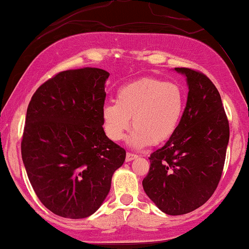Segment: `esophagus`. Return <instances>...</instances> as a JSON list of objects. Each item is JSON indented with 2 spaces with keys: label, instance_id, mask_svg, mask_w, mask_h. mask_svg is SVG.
Returning <instances> with one entry per match:
<instances>
[{
  "label": "esophagus",
  "instance_id": "1",
  "mask_svg": "<svg viewBox=\"0 0 249 249\" xmlns=\"http://www.w3.org/2000/svg\"><path fill=\"white\" fill-rule=\"evenodd\" d=\"M136 158H138V156H137V154H133V153H126V161H131V160H133V159H136Z\"/></svg>",
  "mask_w": 249,
  "mask_h": 249
}]
</instances>
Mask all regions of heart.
Returning a JSON list of instances; mask_svg holds the SVG:
<instances>
[{
    "instance_id": "1",
    "label": "heart",
    "mask_w": 249,
    "mask_h": 249,
    "mask_svg": "<svg viewBox=\"0 0 249 249\" xmlns=\"http://www.w3.org/2000/svg\"><path fill=\"white\" fill-rule=\"evenodd\" d=\"M186 95L180 85L145 77L123 85L116 102L102 108V124L108 139L119 142L131 126L128 145L144 148L168 141L178 130L185 111Z\"/></svg>"
}]
</instances>
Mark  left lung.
<instances>
[{
    "mask_svg": "<svg viewBox=\"0 0 249 249\" xmlns=\"http://www.w3.org/2000/svg\"><path fill=\"white\" fill-rule=\"evenodd\" d=\"M174 70L186 77V107L176 133L148 158L142 187L161 212L181 215L202 206L218 186L230 125L219 91L208 77L187 68Z\"/></svg>",
    "mask_w": 249,
    "mask_h": 249,
    "instance_id": "left-lung-1",
    "label": "left lung"
}]
</instances>
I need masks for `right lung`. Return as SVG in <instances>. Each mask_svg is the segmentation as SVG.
<instances>
[{"label": "right lung", "mask_w": 249, "mask_h": 249, "mask_svg": "<svg viewBox=\"0 0 249 249\" xmlns=\"http://www.w3.org/2000/svg\"><path fill=\"white\" fill-rule=\"evenodd\" d=\"M108 76L98 68L63 71L37 89L28 107L22 160L42 204L63 218L95 213L125 161V150L102 124Z\"/></svg>", "instance_id": "obj_1"}]
</instances>
